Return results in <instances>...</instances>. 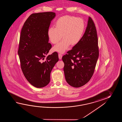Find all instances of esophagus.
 <instances>
[{"instance_id":"1","label":"esophagus","mask_w":122,"mask_h":122,"mask_svg":"<svg viewBox=\"0 0 122 122\" xmlns=\"http://www.w3.org/2000/svg\"><path fill=\"white\" fill-rule=\"evenodd\" d=\"M58 57H59V59H61L62 57V55L61 54H58Z\"/></svg>"}]
</instances>
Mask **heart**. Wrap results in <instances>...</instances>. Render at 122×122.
Listing matches in <instances>:
<instances>
[{"mask_svg": "<svg viewBox=\"0 0 122 122\" xmlns=\"http://www.w3.org/2000/svg\"><path fill=\"white\" fill-rule=\"evenodd\" d=\"M85 29L83 20L74 16H63L58 19L55 23V27H50L47 35L50 41L56 44L53 49L57 52L63 53L70 47L75 46L80 41Z\"/></svg>", "mask_w": 122, "mask_h": 122, "instance_id": "b5f03b06", "label": "heart"}]
</instances>
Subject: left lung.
I'll list each match as a JSON object with an SVG mask.
<instances>
[{
	"instance_id": "1",
	"label": "left lung",
	"mask_w": 122,
	"mask_h": 122,
	"mask_svg": "<svg viewBox=\"0 0 122 122\" xmlns=\"http://www.w3.org/2000/svg\"><path fill=\"white\" fill-rule=\"evenodd\" d=\"M98 40L93 21L88 17L86 31L78 44L62 58L66 81L78 88L85 85L93 75L99 55Z\"/></svg>"
}]
</instances>
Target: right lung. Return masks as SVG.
Masks as SVG:
<instances>
[{"instance_id": "obj_1", "label": "right lung", "mask_w": 122, "mask_h": 122, "mask_svg": "<svg viewBox=\"0 0 122 122\" xmlns=\"http://www.w3.org/2000/svg\"><path fill=\"white\" fill-rule=\"evenodd\" d=\"M55 16L51 12L32 14L21 32L18 51L21 68L29 82L38 88L49 84L51 72L59 60L55 52L44 61L52 47L47 31Z\"/></svg>"}]
</instances>
